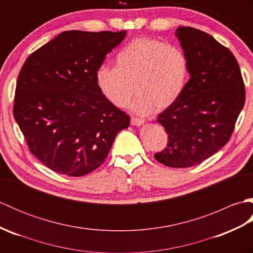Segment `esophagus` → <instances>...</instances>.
Instances as JSON below:
<instances>
[{
    "label": "esophagus",
    "instance_id": "esophagus-1",
    "mask_svg": "<svg viewBox=\"0 0 253 253\" xmlns=\"http://www.w3.org/2000/svg\"><path fill=\"white\" fill-rule=\"evenodd\" d=\"M144 123V121L143 120H141V118H139V117H131V124L132 125H135V126H139V125H142V124Z\"/></svg>",
    "mask_w": 253,
    "mask_h": 253
}]
</instances>
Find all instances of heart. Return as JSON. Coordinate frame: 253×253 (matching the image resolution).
Listing matches in <instances>:
<instances>
[{"mask_svg": "<svg viewBox=\"0 0 253 253\" xmlns=\"http://www.w3.org/2000/svg\"><path fill=\"white\" fill-rule=\"evenodd\" d=\"M116 66L102 65L96 83L116 107H125L137 94L132 109L141 115L163 111L179 99L189 75V62L180 47L154 38L131 40L118 52Z\"/></svg>", "mask_w": 253, "mask_h": 253, "instance_id": "b5f03b06", "label": "heart"}]
</instances>
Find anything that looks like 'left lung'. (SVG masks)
Here are the masks:
<instances>
[{
  "label": "left lung",
  "instance_id": "left-lung-1",
  "mask_svg": "<svg viewBox=\"0 0 253 253\" xmlns=\"http://www.w3.org/2000/svg\"><path fill=\"white\" fill-rule=\"evenodd\" d=\"M175 35L189 62L190 79L179 99L158 116L169 141L154 158L184 169L203 162L228 142L246 90L238 62L226 46L192 27H179Z\"/></svg>",
  "mask_w": 253,
  "mask_h": 253
}]
</instances>
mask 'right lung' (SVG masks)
Wrapping results in <instances>:
<instances>
[{
    "label": "right lung",
    "instance_id": "add662e5",
    "mask_svg": "<svg viewBox=\"0 0 253 253\" xmlns=\"http://www.w3.org/2000/svg\"><path fill=\"white\" fill-rule=\"evenodd\" d=\"M126 31H64L27 57L13 114L30 152L46 168L80 177L103 164L130 118L96 83L106 54Z\"/></svg>",
    "mask_w": 253,
    "mask_h": 253
}]
</instances>
